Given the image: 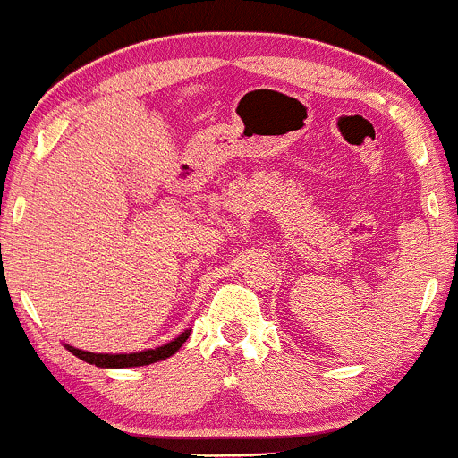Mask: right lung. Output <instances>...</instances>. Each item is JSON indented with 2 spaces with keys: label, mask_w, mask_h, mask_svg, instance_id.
I'll use <instances>...</instances> for the list:
<instances>
[{
  "label": "right lung",
  "mask_w": 458,
  "mask_h": 458,
  "mask_svg": "<svg viewBox=\"0 0 458 458\" xmlns=\"http://www.w3.org/2000/svg\"><path fill=\"white\" fill-rule=\"evenodd\" d=\"M190 333L191 331H185L178 335L176 339H172V342L163 344V346L145 348V351H139V352H116V355H112V352H88V351H79V348L70 346V344H65V348H68L72 355H77L79 360L98 366V369H136V366H149L172 357L174 352L187 342Z\"/></svg>",
  "instance_id": "right-lung-1"
}]
</instances>
